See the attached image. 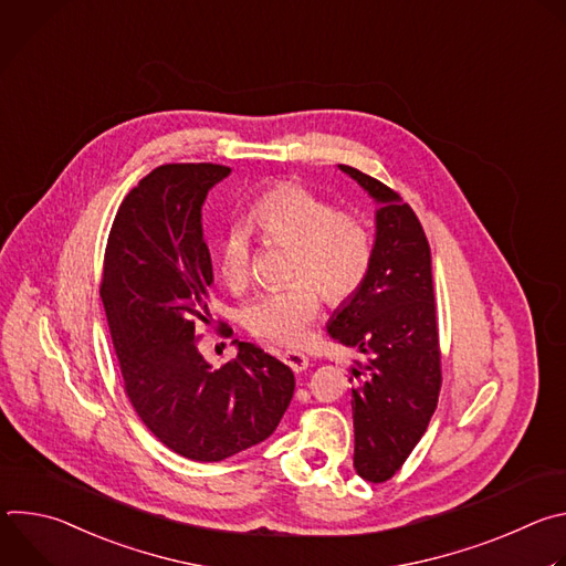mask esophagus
Listing matches in <instances>:
<instances>
[{"mask_svg":"<svg viewBox=\"0 0 566 566\" xmlns=\"http://www.w3.org/2000/svg\"><path fill=\"white\" fill-rule=\"evenodd\" d=\"M280 358H282L293 371H302V369H306V365H308L306 354H302V352H297V349H284V352L280 354Z\"/></svg>","mask_w":566,"mask_h":566,"instance_id":"esophagus-1","label":"esophagus"}]
</instances>
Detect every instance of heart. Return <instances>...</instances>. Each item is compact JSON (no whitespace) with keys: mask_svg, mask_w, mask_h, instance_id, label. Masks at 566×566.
Instances as JSON below:
<instances>
[{"mask_svg":"<svg viewBox=\"0 0 566 566\" xmlns=\"http://www.w3.org/2000/svg\"><path fill=\"white\" fill-rule=\"evenodd\" d=\"M251 219L266 244L289 249L286 280L293 282L255 297L241 325L262 340L297 345L319 313L322 295L343 304L363 289L374 264V234L365 219L300 184L266 190ZM219 273L237 293L251 286L253 241L247 230L230 228L221 237Z\"/></svg>","mask_w":566,"mask_h":566,"instance_id":"obj_1","label":"heart"}]
</instances>
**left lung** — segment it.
I'll return each instance as SVG.
<instances>
[{"instance_id": "1", "label": "left lung", "mask_w": 566, "mask_h": 566, "mask_svg": "<svg viewBox=\"0 0 566 566\" xmlns=\"http://www.w3.org/2000/svg\"><path fill=\"white\" fill-rule=\"evenodd\" d=\"M382 208L374 264L363 289L329 319V336L363 354L349 369L354 468L371 483L391 479L417 448L437 410L441 347L428 237L398 192L340 166Z\"/></svg>"}]
</instances>
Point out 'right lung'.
<instances>
[{"label": "right lung", "mask_w": 566, "mask_h": 566, "mask_svg": "<svg viewBox=\"0 0 566 566\" xmlns=\"http://www.w3.org/2000/svg\"><path fill=\"white\" fill-rule=\"evenodd\" d=\"M217 164H168L123 199L101 297L125 394L147 430L192 461H221L269 439L293 398V371L253 343L219 369L199 354L212 262L201 230ZM232 329L221 325V336Z\"/></svg>", "instance_id": "right-lung-1"}]
</instances>
